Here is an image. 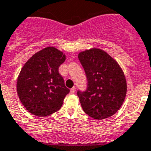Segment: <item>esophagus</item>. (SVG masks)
Masks as SVG:
<instances>
[{
    "label": "esophagus",
    "instance_id": "34e87169",
    "mask_svg": "<svg viewBox=\"0 0 151 151\" xmlns=\"http://www.w3.org/2000/svg\"><path fill=\"white\" fill-rule=\"evenodd\" d=\"M75 91H76V88L75 87H73V88L70 89V93H75Z\"/></svg>",
    "mask_w": 151,
    "mask_h": 151
}]
</instances>
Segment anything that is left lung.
Segmentation results:
<instances>
[{
    "label": "left lung",
    "mask_w": 151,
    "mask_h": 151,
    "mask_svg": "<svg viewBox=\"0 0 151 151\" xmlns=\"http://www.w3.org/2000/svg\"><path fill=\"white\" fill-rule=\"evenodd\" d=\"M87 79L85 91L78 90L83 111L92 118L111 116L123 104L127 82L119 64L106 52L91 49L78 55Z\"/></svg>",
    "instance_id": "left-lung-1"
}]
</instances>
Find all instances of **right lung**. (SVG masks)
I'll return each mask as SVG.
<instances>
[{"label": "right lung", "instance_id": "right-lung-1", "mask_svg": "<svg viewBox=\"0 0 151 151\" xmlns=\"http://www.w3.org/2000/svg\"><path fill=\"white\" fill-rule=\"evenodd\" d=\"M65 55L53 47L35 54L17 79L19 98L27 111L38 116H47L58 111L70 89L65 86L58 68Z\"/></svg>", "mask_w": 151, "mask_h": 151}]
</instances>
